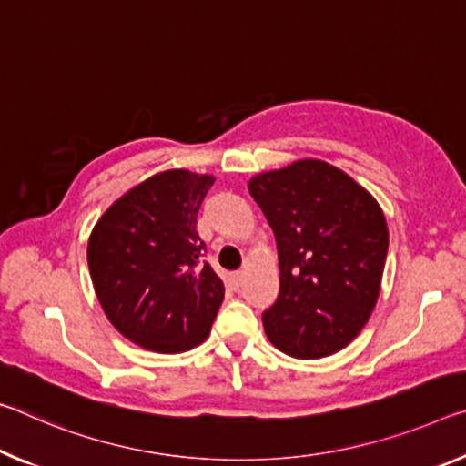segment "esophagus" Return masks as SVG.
I'll list each match as a JSON object with an SVG mask.
<instances>
[{
  "label": "esophagus",
  "instance_id": "1",
  "mask_svg": "<svg viewBox=\"0 0 466 466\" xmlns=\"http://www.w3.org/2000/svg\"><path fill=\"white\" fill-rule=\"evenodd\" d=\"M242 279H245V273H242V271L230 273V284H232L234 290H238V288L242 286Z\"/></svg>",
  "mask_w": 466,
  "mask_h": 466
}]
</instances>
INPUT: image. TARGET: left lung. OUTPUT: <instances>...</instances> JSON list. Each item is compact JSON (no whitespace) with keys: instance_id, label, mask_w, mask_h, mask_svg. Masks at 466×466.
<instances>
[{"instance_id":"left-lung-1","label":"left lung","mask_w":466,"mask_h":466,"mask_svg":"<svg viewBox=\"0 0 466 466\" xmlns=\"http://www.w3.org/2000/svg\"><path fill=\"white\" fill-rule=\"evenodd\" d=\"M248 193L278 245L279 292L263 311L269 342L297 359L342 350L380 297L388 255L381 207L349 174L319 159L255 176Z\"/></svg>"}]
</instances>
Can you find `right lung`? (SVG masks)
<instances>
[{
  "instance_id": "right-lung-1",
  "label": "right lung",
  "mask_w": 466,
  "mask_h": 466,
  "mask_svg": "<svg viewBox=\"0 0 466 466\" xmlns=\"http://www.w3.org/2000/svg\"><path fill=\"white\" fill-rule=\"evenodd\" d=\"M213 176L167 169L137 184L103 213L86 259L103 311L130 342L176 354L209 336L224 282L201 263L197 213Z\"/></svg>"
}]
</instances>
